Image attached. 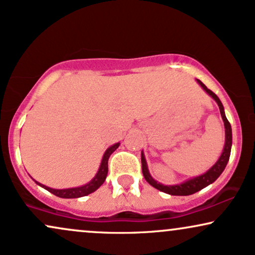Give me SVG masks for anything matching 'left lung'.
I'll return each instance as SVG.
<instances>
[{
  "label": "left lung",
  "instance_id": "obj_1",
  "mask_svg": "<svg viewBox=\"0 0 255 255\" xmlns=\"http://www.w3.org/2000/svg\"><path fill=\"white\" fill-rule=\"evenodd\" d=\"M196 81H197V84H199L200 86L202 87V89L206 91V92L208 93L213 99L215 100L216 104H218V106L220 109V113H221L222 121H224V124H225L224 150H222V153L220 155L218 161L215 162V164L212 165V168H209L208 170H207L206 172H203L202 175L188 178V180H185L177 184L165 185L163 183H159V182H157L155 178L152 177L151 174H150L149 168H147L145 156H144V152L142 150V171H143L144 178H145L147 183L151 184L153 188H156V189L163 191V193L169 194V195H176V196H187V195L195 194V193H197V191H200L201 189H203V188L208 187L209 184L214 183V182L219 178V176L224 172L226 165H227V163L229 161V156H231L232 140H233L232 139V127H231V124H229L228 119L225 115L224 105H222L221 100L219 99V97L216 96L214 92H212V91L207 89L206 85H204L202 81L199 79H196Z\"/></svg>",
  "mask_w": 255,
  "mask_h": 255
}]
</instances>
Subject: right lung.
I'll return each instance as SVG.
<instances>
[{"label": "right lung", "mask_w": 255, "mask_h": 255, "mask_svg": "<svg viewBox=\"0 0 255 255\" xmlns=\"http://www.w3.org/2000/svg\"><path fill=\"white\" fill-rule=\"evenodd\" d=\"M119 145H121V143L118 142V143L113 144V145H111L110 147H108V149H106V151L104 152V155H103L102 162H100L99 169H98V171H97L96 176H94V177L90 182H87L86 184L80 185V187L66 188V189H54V188L47 187V185L40 183V182L35 181L34 178H33V180L35 181V183L37 185L42 187L43 189L48 190L49 193L54 194L55 196L61 197V199H77V197L86 196V195H89L91 193H93V191H96L100 187V185H102L104 182H105L106 176H108V171H109V168H108L109 158H110V156H111V153L115 151V150L117 149Z\"/></svg>", "instance_id": "obj_1"}]
</instances>
